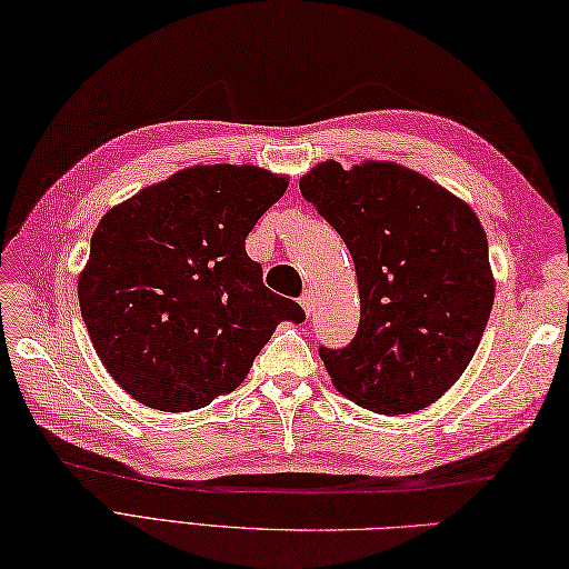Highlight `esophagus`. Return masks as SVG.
I'll return each instance as SVG.
<instances>
[{
    "mask_svg": "<svg viewBox=\"0 0 569 569\" xmlns=\"http://www.w3.org/2000/svg\"><path fill=\"white\" fill-rule=\"evenodd\" d=\"M299 303H301V309L307 311V313H311L313 311V303H316V297H313V292L311 289H303V295L299 297Z\"/></svg>",
    "mask_w": 569,
    "mask_h": 569,
    "instance_id": "esophagus-1",
    "label": "esophagus"
}]
</instances>
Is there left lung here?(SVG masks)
<instances>
[{
	"instance_id": "8db88e82",
	"label": "left lung",
	"mask_w": 569,
	"mask_h": 569,
	"mask_svg": "<svg viewBox=\"0 0 569 569\" xmlns=\"http://www.w3.org/2000/svg\"><path fill=\"white\" fill-rule=\"evenodd\" d=\"M299 190L350 248L359 328L321 348L336 389L383 415L432 406L459 381L488 326L495 280L480 219L447 188L389 161H323Z\"/></svg>"
}]
</instances>
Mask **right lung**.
<instances>
[{
  "mask_svg": "<svg viewBox=\"0 0 569 569\" xmlns=\"http://www.w3.org/2000/svg\"><path fill=\"white\" fill-rule=\"evenodd\" d=\"M287 186L258 166H192L103 214L79 307L93 350L134 400L163 412L210 406L241 386L277 326L307 318L246 253Z\"/></svg>",
  "mask_w": 569,
  "mask_h": 569,
  "instance_id": "add662e5",
  "label": "right lung"
}]
</instances>
